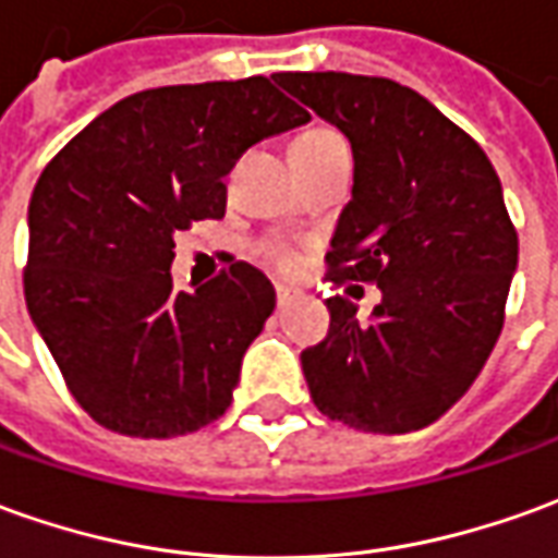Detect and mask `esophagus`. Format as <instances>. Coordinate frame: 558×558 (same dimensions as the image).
<instances>
[{
  "label": "esophagus",
  "instance_id": "34e87169",
  "mask_svg": "<svg viewBox=\"0 0 558 558\" xmlns=\"http://www.w3.org/2000/svg\"><path fill=\"white\" fill-rule=\"evenodd\" d=\"M298 298V291L288 286H276V301H279V306H286V303H291Z\"/></svg>",
  "mask_w": 558,
  "mask_h": 558
}]
</instances>
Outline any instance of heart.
<instances>
[{
  "instance_id": "b5f03b06",
  "label": "heart",
  "mask_w": 558,
  "mask_h": 558,
  "mask_svg": "<svg viewBox=\"0 0 558 558\" xmlns=\"http://www.w3.org/2000/svg\"><path fill=\"white\" fill-rule=\"evenodd\" d=\"M330 148H345L343 136L330 126H310L291 140V155H313V151H330ZM267 260L279 270H291L298 264V255L288 248L286 242L267 245Z\"/></svg>"
}]
</instances>
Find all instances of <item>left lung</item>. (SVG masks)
<instances>
[{"label": "left lung", "mask_w": 558, "mask_h": 558, "mask_svg": "<svg viewBox=\"0 0 558 558\" xmlns=\"http://www.w3.org/2000/svg\"><path fill=\"white\" fill-rule=\"evenodd\" d=\"M272 78L352 145L355 184L328 279L383 291L367 322L340 294L325 301L328 337L301 355L310 395L349 428L418 432L474 386L505 325L520 242L498 172L462 126L398 81Z\"/></svg>", "instance_id": "8db88e82"}]
</instances>
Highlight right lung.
<instances>
[{
	"mask_svg": "<svg viewBox=\"0 0 558 558\" xmlns=\"http://www.w3.org/2000/svg\"><path fill=\"white\" fill-rule=\"evenodd\" d=\"M306 121L264 75L172 84L114 102L45 167L29 199L26 310L102 428L160 440L230 407L276 291L233 257L213 282L175 291V233L225 218L233 163Z\"/></svg>",
	"mask_w": 558,
	"mask_h": 558,
	"instance_id": "obj_1",
	"label": "right lung"
}]
</instances>
